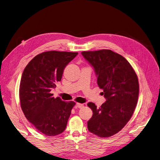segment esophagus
<instances>
[{
    "instance_id": "esophagus-1",
    "label": "esophagus",
    "mask_w": 160,
    "mask_h": 160,
    "mask_svg": "<svg viewBox=\"0 0 160 160\" xmlns=\"http://www.w3.org/2000/svg\"><path fill=\"white\" fill-rule=\"evenodd\" d=\"M76 106H77L78 108H82V107H83V104H82V103H76Z\"/></svg>"
}]
</instances>
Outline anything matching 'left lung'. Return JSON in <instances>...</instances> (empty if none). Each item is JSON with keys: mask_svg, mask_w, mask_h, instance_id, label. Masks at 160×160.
Here are the masks:
<instances>
[{"mask_svg": "<svg viewBox=\"0 0 160 160\" xmlns=\"http://www.w3.org/2000/svg\"><path fill=\"white\" fill-rule=\"evenodd\" d=\"M82 54L93 67L107 100L99 108L92 102L88 104L93 112L88 129L100 137H111L124 127L135 111L139 94L137 75L124 57L110 50Z\"/></svg>", "mask_w": 160, "mask_h": 160, "instance_id": "obj_1", "label": "left lung"}]
</instances>
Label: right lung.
<instances>
[{
	"label": "right lung",
	"mask_w": 160,
	"mask_h": 160,
	"mask_svg": "<svg viewBox=\"0 0 160 160\" xmlns=\"http://www.w3.org/2000/svg\"><path fill=\"white\" fill-rule=\"evenodd\" d=\"M78 52L48 51L38 54L24 69L20 85L22 110L39 132L49 137L66 128L74 101L55 98L51 91L61 80L66 66Z\"/></svg>",
	"instance_id": "right-lung-1"
}]
</instances>
